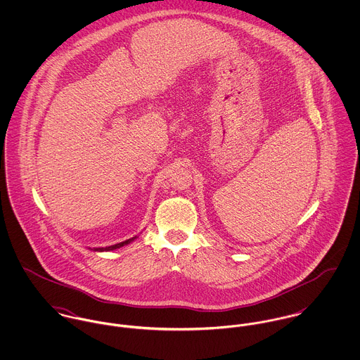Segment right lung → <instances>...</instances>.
Returning a JSON list of instances; mask_svg holds the SVG:
<instances>
[{
	"label": "right lung",
	"instance_id": "obj_1",
	"mask_svg": "<svg viewBox=\"0 0 360 360\" xmlns=\"http://www.w3.org/2000/svg\"><path fill=\"white\" fill-rule=\"evenodd\" d=\"M134 238H136V237H133V238H129V240H126V241H123V243H119V244L110 245V247H105V248H94V251H100V252H103V251H113V250H117V248H120V247H123V245H127V244H130V243H131Z\"/></svg>",
	"mask_w": 360,
	"mask_h": 360
}]
</instances>
